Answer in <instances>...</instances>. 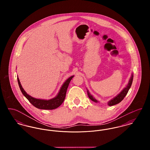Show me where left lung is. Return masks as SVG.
<instances>
[{
	"label": "left lung",
	"instance_id": "obj_1",
	"mask_svg": "<svg viewBox=\"0 0 150 150\" xmlns=\"http://www.w3.org/2000/svg\"><path fill=\"white\" fill-rule=\"evenodd\" d=\"M133 74L132 73L131 75V76L129 80L128 83L127 85V86L121 91L120 93H119L116 96H115L113 98H112L111 100H110L108 102H107V105L110 106H114L116 104L119 103L121 102L122 100L124 99V98L126 96V95L127 94V93L128 92L129 89L130 88V86H132V82H133ZM87 93H88V96L89 97V98H90V100H92L93 102H96V103H98L99 102L98 100H96L93 96L89 93V91L87 89Z\"/></svg>",
	"mask_w": 150,
	"mask_h": 150
}]
</instances>
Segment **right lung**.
Wrapping results in <instances>:
<instances>
[{
    "label": "right lung",
    "mask_w": 150,
    "mask_h": 150,
    "mask_svg": "<svg viewBox=\"0 0 150 150\" xmlns=\"http://www.w3.org/2000/svg\"><path fill=\"white\" fill-rule=\"evenodd\" d=\"M74 75L70 76L62 84L61 87L59 91L57 94V96L50 100H43V99H39L35 98L34 97H31L25 91L23 88H22L21 83L20 81V79L17 76V81L18 83V86L20 88L23 95L29 100V102L35 107L42 110H53L56 109L57 107H59L64 101L66 94L67 92V88L70 84V81L71 80L72 78Z\"/></svg>",
    "instance_id": "obj_1"
}]
</instances>
